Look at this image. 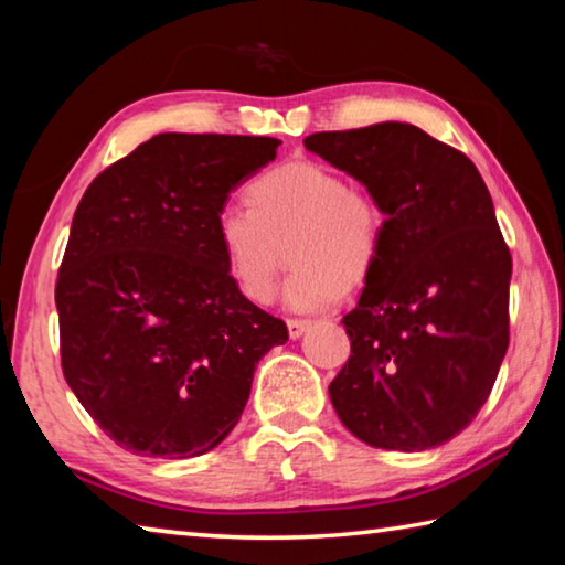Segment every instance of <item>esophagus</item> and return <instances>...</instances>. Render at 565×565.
Masks as SVG:
<instances>
[{"instance_id":"obj_1","label":"esophagus","mask_w":565,"mask_h":565,"mask_svg":"<svg viewBox=\"0 0 565 565\" xmlns=\"http://www.w3.org/2000/svg\"><path fill=\"white\" fill-rule=\"evenodd\" d=\"M309 327H311V321H303V319H289V321H286V329H289V337L291 339H301Z\"/></svg>"}]
</instances>
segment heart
<instances>
[{"mask_svg": "<svg viewBox=\"0 0 565 565\" xmlns=\"http://www.w3.org/2000/svg\"><path fill=\"white\" fill-rule=\"evenodd\" d=\"M248 204L216 212V242L226 269L248 301L269 303L281 269V246L294 269L284 286L291 311H321L347 286L374 269L384 216L374 199L351 189L339 171L317 161H289L248 186Z\"/></svg>", "mask_w": 565, "mask_h": 565, "instance_id": "heart-1", "label": "heart"}]
</instances>
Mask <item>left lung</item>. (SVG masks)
Segmentation results:
<instances>
[{"instance_id":"obj_1","label":"left lung","mask_w":565,"mask_h":565,"mask_svg":"<svg viewBox=\"0 0 565 565\" xmlns=\"http://www.w3.org/2000/svg\"><path fill=\"white\" fill-rule=\"evenodd\" d=\"M384 214L356 309L351 356L331 381L341 424L386 451H426L461 434L509 349L511 254L473 161L404 121L303 139Z\"/></svg>"}]
</instances>
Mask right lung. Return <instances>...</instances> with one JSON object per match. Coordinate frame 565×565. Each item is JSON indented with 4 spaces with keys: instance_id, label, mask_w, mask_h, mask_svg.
Masks as SVG:
<instances>
[{
    "instance_id": "add662e5",
    "label": "right lung",
    "mask_w": 565,
    "mask_h": 565,
    "mask_svg": "<svg viewBox=\"0 0 565 565\" xmlns=\"http://www.w3.org/2000/svg\"><path fill=\"white\" fill-rule=\"evenodd\" d=\"M279 145L157 134L76 206L54 296L64 379L131 454L212 451L242 418L256 363L289 341L281 319L238 291L214 226Z\"/></svg>"
}]
</instances>
